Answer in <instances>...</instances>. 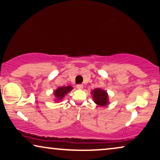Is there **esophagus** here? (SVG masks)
Listing matches in <instances>:
<instances>
[{
    "label": "esophagus",
    "instance_id": "1",
    "mask_svg": "<svg viewBox=\"0 0 160 160\" xmlns=\"http://www.w3.org/2000/svg\"><path fill=\"white\" fill-rule=\"evenodd\" d=\"M77 88H78V89L82 90L83 88V85L82 84H78V85H77Z\"/></svg>",
    "mask_w": 160,
    "mask_h": 160
}]
</instances>
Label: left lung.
I'll return each mask as SVG.
<instances>
[{
    "instance_id": "left-lung-1",
    "label": "left lung",
    "mask_w": 160,
    "mask_h": 160,
    "mask_svg": "<svg viewBox=\"0 0 160 160\" xmlns=\"http://www.w3.org/2000/svg\"><path fill=\"white\" fill-rule=\"evenodd\" d=\"M95 103L100 106H106L109 104V98L107 91L101 88H95L90 92Z\"/></svg>"
}]
</instances>
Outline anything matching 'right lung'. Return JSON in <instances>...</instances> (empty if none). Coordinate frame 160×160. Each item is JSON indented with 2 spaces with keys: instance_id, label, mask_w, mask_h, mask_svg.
I'll return each instance as SVG.
<instances>
[{
  "instance_id": "add662e5",
  "label": "right lung",
  "mask_w": 160,
  "mask_h": 160,
  "mask_svg": "<svg viewBox=\"0 0 160 160\" xmlns=\"http://www.w3.org/2000/svg\"><path fill=\"white\" fill-rule=\"evenodd\" d=\"M73 89L71 85L68 86H62L57 88L55 90H54L53 94L54 95V101L55 102H59L64 98L65 95L70 92Z\"/></svg>"
}]
</instances>
